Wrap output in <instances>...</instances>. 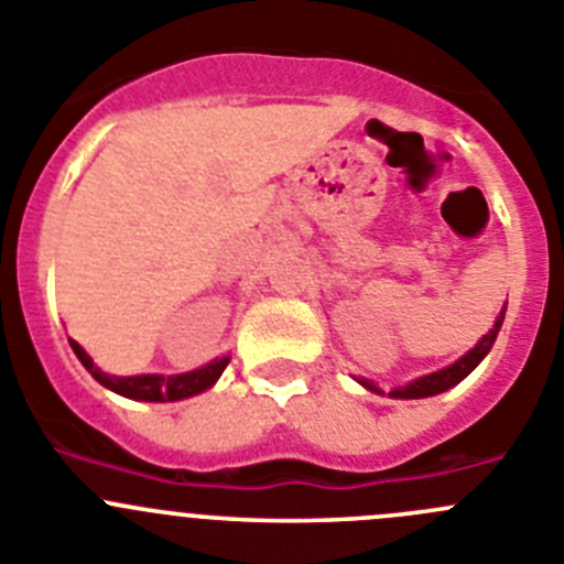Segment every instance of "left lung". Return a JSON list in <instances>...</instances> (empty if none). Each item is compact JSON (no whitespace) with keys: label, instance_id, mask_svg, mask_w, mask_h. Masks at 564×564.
<instances>
[{"label":"left lung","instance_id":"left-lung-1","mask_svg":"<svg viewBox=\"0 0 564 564\" xmlns=\"http://www.w3.org/2000/svg\"><path fill=\"white\" fill-rule=\"evenodd\" d=\"M503 312H507V308H503ZM501 323H503V314L496 319V325L489 328V334L484 336V339L478 341L476 347H473L470 354L462 356V359L456 361V365L445 367V370H440V372H431V376L417 378V381H412V383H409V387L392 389V392H389V394H392V398H431V394H440V392H445V389L456 387V383H459L462 378L470 376V372L478 367V361H481L484 356L489 354V347H492V341H496L498 330H501ZM361 383H365V387L370 389V392H381V389L372 387L370 381H361Z\"/></svg>","mask_w":564,"mask_h":564}]
</instances>
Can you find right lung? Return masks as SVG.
<instances>
[{
    "label": "right lung",
    "instance_id": "add662e5",
    "mask_svg": "<svg viewBox=\"0 0 564 564\" xmlns=\"http://www.w3.org/2000/svg\"><path fill=\"white\" fill-rule=\"evenodd\" d=\"M72 350L77 354V359L83 361L88 372L97 378L102 387L113 389L116 394H124V398H133V401H152V403H166V401H183V398H192V394L205 392L208 387H214L223 370L228 367V356L223 359H214L210 365H205L203 370L194 372H183V376H130V378H119V376H108V372L99 370L97 365L91 361V356L77 345L75 339H68Z\"/></svg>",
    "mask_w": 564,
    "mask_h": 564
}]
</instances>
